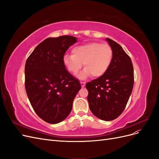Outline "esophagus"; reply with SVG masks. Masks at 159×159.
Listing matches in <instances>:
<instances>
[{
  "label": "esophagus",
  "mask_w": 159,
  "mask_h": 159,
  "mask_svg": "<svg viewBox=\"0 0 159 159\" xmlns=\"http://www.w3.org/2000/svg\"><path fill=\"white\" fill-rule=\"evenodd\" d=\"M80 84H81V87H82V88H84V87H85V82H82V81H81Z\"/></svg>",
  "instance_id": "34e87169"
}]
</instances>
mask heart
<instances>
[{
  "instance_id": "obj_1",
  "label": "heart",
  "mask_w": 159,
  "mask_h": 159,
  "mask_svg": "<svg viewBox=\"0 0 159 159\" xmlns=\"http://www.w3.org/2000/svg\"><path fill=\"white\" fill-rule=\"evenodd\" d=\"M113 50L107 44L90 42L75 47L72 54H65L63 63L74 75L79 73L84 65V70L79 78L84 80L92 75L95 78L104 75L108 70L113 59Z\"/></svg>"
}]
</instances>
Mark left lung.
I'll use <instances>...</instances> for the list:
<instances>
[{
    "mask_svg": "<svg viewBox=\"0 0 159 159\" xmlns=\"http://www.w3.org/2000/svg\"><path fill=\"white\" fill-rule=\"evenodd\" d=\"M113 59L104 75L85 85L91 111L103 121H112L122 113L132 93L134 72L130 57L117 42L106 38Z\"/></svg>",
    "mask_w": 159,
    "mask_h": 159,
    "instance_id": "8db88e82",
    "label": "left lung"
}]
</instances>
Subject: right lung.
<instances>
[{
  "instance_id": "add662e5",
  "label": "right lung",
  "mask_w": 159,
  "mask_h": 159,
  "mask_svg": "<svg viewBox=\"0 0 159 159\" xmlns=\"http://www.w3.org/2000/svg\"><path fill=\"white\" fill-rule=\"evenodd\" d=\"M71 36L48 38L38 44L25 65V88L36 113L44 121L58 123L70 115L81 85L66 69L63 57L77 42Z\"/></svg>"
}]
</instances>
